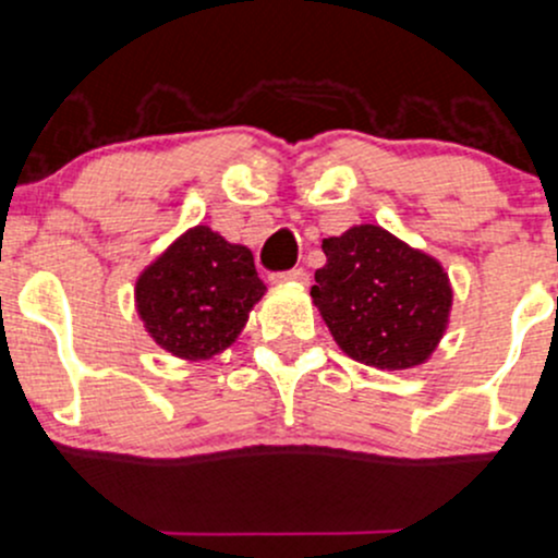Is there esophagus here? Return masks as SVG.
Segmentation results:
<instances>
[{"instance_id":"esophagus-1","label":"esophagus","mask_w":558,"mask_h":558,"mask_svg":"<svg viewBox=\"0 0 558 558\" xmlns=\"http://www.w3.org/2000/svg\"><path fill=\"white\" fill-rule=\"evenodd\" d=\"M310 275L304 269H289V272H278L272 275V283H299V286H307Z\"/></svg>"}]
</instances>
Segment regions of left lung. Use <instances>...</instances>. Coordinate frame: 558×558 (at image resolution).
I'll use <instances>...</instances> for the list:
<instances>
[{"instance_id": "left-lung-1", "label": "left lung", "mask_w": 558, "mask_h": 558, "mask_svg": "<svg viewBox=\"0 0 558 558\" xmlns=\"http://www.w3.org/2000/svg\"><path fill=\"white\" fill-rule=\"evenodd\" d=\"M324 254L310 296L342 353L387 372L430 361L454 302L444 264L379 225L326 238Z\"/></svg>"}]
</instances>
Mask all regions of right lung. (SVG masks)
<instances>
[{"label":"right lung","mask_w":558,"mask_h":558,"mask_svg":"<svg viewBox=\"0 0 558 558\" xmlns=\"http://www.w3.org/2000/svg\"><path fill=\"white\" fill-rule=\"evenodd\" d=\"M264 291L251 248L197 225L141 269L133 299L146 333L192 363L232 348Z\"/></svg>","instance_id":"add662e5"}]
</instances>
